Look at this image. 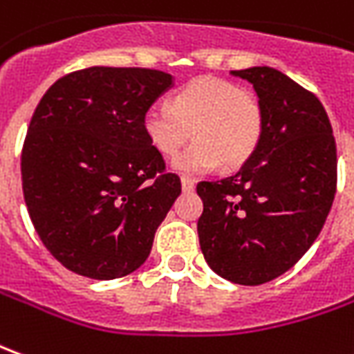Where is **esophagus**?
I'll use <instances>...</instances> for the list:
<instances>
[{
    "mask_svg": "<svg viewBox=\"0 0 354 354\" xmlns=\"http://www.w3.org/2000/svg\"><path fill=\"white\" fill-rule=\"evenodd\" d=\"M194 187H195V182L192 180V178H182V189L184 192H194Z\"/></svg>",
    "mask_w": 354,
    "mask_h": 354,
    "instance_id": "1",
    "label": "esophagus"
}]
</instances>
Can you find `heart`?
I'll return each mask as SVG.
<instances>
[{
    "instance_id": "1",
    "label": "heart",
    "mask_w": 354,
    "mask_h": 354,
    "mask_svg": "<svg viewBox=\"0 0 354 354\" xmlns=\"http://www.w3.org/2000/svg\"><path fill=\"white\" fill-rule=\"evenodd\" d=\"M147 142L174 157L194 136L195 142L176 160L182 174L239 169L253 157L264 132V111L253 91L222 78L201 76L172 93L170 107L151 105L143 113Z\"/></svg>"
}]
</instances>
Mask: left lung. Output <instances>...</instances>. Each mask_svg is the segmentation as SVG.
I'll list each match as a JSON object with an SVG mask.
<instances>
[{"mask_svg":"<svg viewBox=\"0 0 354 354\" xmlns=\"http://www.w3.org/2000/svg\"><path fill=\"white\" fill-rule=\"evenodd\" d=\"M230 74L253 84L263 140L234 176L197 184V234L218 276L261 286L288 272L320 234L335 195V140L318 97L283 73L251 66Z\"/></svg>","mask_w":354,"mask_h":354,"instance_id":"left-lung-1","label":"left lung"}]
</instances>
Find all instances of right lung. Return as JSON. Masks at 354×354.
Returning <instances> with one entry per match:
<instances>
[{
    "instance_id": "right-lung-1",
    "label": "right lung",
    "mask_w": 354,
    "mask_h": 354,
    "mask_svg": "<svg viewBox=\"0 0 354 354\" xmlns=\"http://www.w3.org/2000/svg\"><path fill=\"white\" fill-rule=\"evenodd\" d=\"M172 86L162 71L90 66L59 78L38 103L22 192L39 239L68 270L115 280L147 261L182 185L142 117Z\"/></svg>"
}]
</instances>
